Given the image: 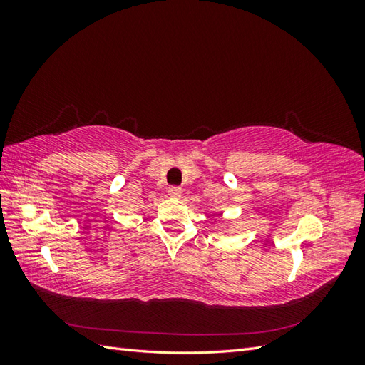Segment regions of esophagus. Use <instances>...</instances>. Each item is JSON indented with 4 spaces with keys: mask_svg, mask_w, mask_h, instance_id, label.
Instances as JSON below:
<instances>
[{
    "mask_svg": "<svg viewBox=\"0 0 365 365\" xmlns=\"http://www.w3.org/2000/svg\"><path fill=\"white\" fill-rule=\"evenodd\" d=\"M168 193H169L170 197H175V200H178V197H181V195H182V189H181V187L172 185V187H169Z\"/></svg>",
    "mask_w": 365,
    "mask_h": 365,
    "instance_id": "obj_1",
    "label": "esophagus"
}]
</instances>
